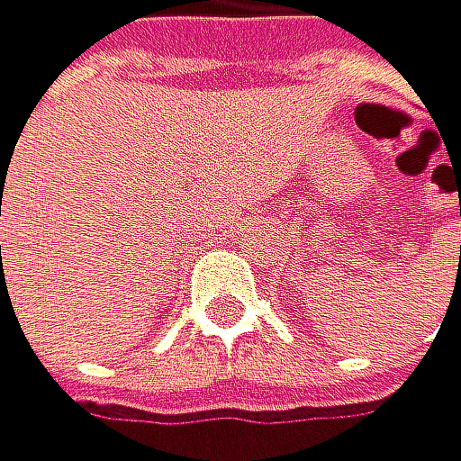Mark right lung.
<instances>
[{
  "instance_id": "1",
  "label": "right lung",
  "mask_w": 461,
  "mask_h": 461,
  "mask_svg": "<svg viewBox=\"0 0 461 461\" xmlns=\"http://www.w3.org/2000/svg\"><path fill=\"white\" fill-rule=\"evenodd\" d=\"M0 250H2V248H0Z\"/></svg>"
}]
</instances>
